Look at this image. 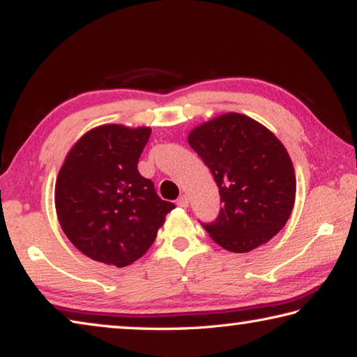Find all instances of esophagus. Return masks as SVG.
<instances>
[{
    "label": "esophagus",
    "mask_w": 357,
    "mask_h": 357,
    "mask_svg": "<svg viewBox=\"0 0 357 357\" xmlns=\"http://www.w3.org/2000/svg\"><path fill=\"white\" fill-rule=\"evenodd\" d=\"M176 204L179 208H187L189 206V198H187V195H181L176 200Z\"/></svg>",
    "instance_id": "esophagus-1"
}]
</instances>
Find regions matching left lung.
Here are the masks:
<instances>
[{"instance_id": "obj_1", "label": "left lung", "mask_w": 357, "mask_h": 357, "mask_svg": "<svg viewBox=\"0 0 357 357\" xmlns=\"http://www.w3.org/2000/svg\"><path fill=\"white\" fill-rule=\"evenodd\" d=\"M189 144L219 187V215L202 222L213 241L245 253L273 239L291 214L296 195L291 159L273 132L228 113L193 129Z\"/></svg>"}]
</instances>
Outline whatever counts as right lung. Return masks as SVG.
Listing matches in <instances>:
<instances>
[{
	"label": "right lung",
	"instance_id": "right-lung-1",
	"mask_svg": "<svg viewBox=\"0 0 357 357\" xmlns=\"http://www.w3.org/2000/svg\"><path fill=\"white\" fill-rule=\"evenodd\" d=\"M149 128L107 124L89 130L66 157L55 187L59 225L94 261L124 268L143 257L174 208L138 173Z\"/></svg>",
	"mask_w": 357,
	"mask_h": 357
}]
</instances>
